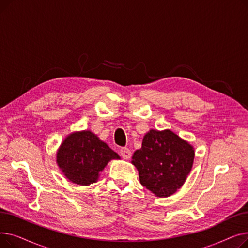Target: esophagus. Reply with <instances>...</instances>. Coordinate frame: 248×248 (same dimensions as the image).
<instances>
[{
	"mask_svg": "<svg viewBox=\"0 0 248 248\" xmlns=\"http://www.w3.org/2000/svg\"><path fill=\"white\" fill-rule=\"evenodd\" d=\"M120 153H121V155L124 160H128L129 158H131V155H132V152H131V150H129L128 148L121 149Z\"/></svg>",
	"mask_w": 248,
	"mask_h": 248,
	"instance_id": "obj_1",
	"label": "esophagus"
}]
</instances>
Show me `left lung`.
Returning <instances> with one entry per match:
<instances>
[{"mask_svg": "<svg viewBox=\"0 0 248 248\" xmlns=\"http://www.w3.org/2000/svg\"><path fill=\"white\" fill-rule=\"evenodd\" d=\"M194 148L170 129H151L134 153L132 163L139 171L140 184L157 197H169L180 189L189 175Z\"/></svg>", "mask_w": 248, "mask_h": 248, "instance_id": "left-lung-1", "label": "left lung"}]
</instances>
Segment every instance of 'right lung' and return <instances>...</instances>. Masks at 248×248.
Wrapping results in <instances>:
<instances>
[{"mask_svg": "<svg viewBox=\"0 0 248 248\" xmlns=\"http://www.w3.org/2000/svg\"><path fill=\"white\" fill-rule=\"evenodd\" d=\"M113 159H120V155L90 131L67 136L56 154L57 165L64 176L82 186L95 183L99 173Z\"/></svg>", "mask_w": 248, "mask_h": 248, "instance_id": "add662e5", "label": "right lung"}]
</instances>
